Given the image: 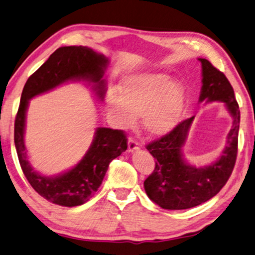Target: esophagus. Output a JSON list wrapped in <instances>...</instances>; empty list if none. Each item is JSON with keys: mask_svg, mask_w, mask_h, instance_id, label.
I'll list each match as a JSON object with an SVG mask.
<instances>
[{"mask_svg": "<svg viewBox=\"0 0 255 255\" xmlns=\"http://www.w3.org/2000/svg\"><path fill=\"white\" fill-rule=\"evenodd\" d=\"M139 148H140V144L137 143V141L134 139V137H130V139H128V152H134V151Z\"/></svg>", "mask_w": 255, "mask_h": 255, "instance_id": "34e87169", "label": "esophagus"}]
</instances>
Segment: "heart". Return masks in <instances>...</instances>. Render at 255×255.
Listing matches in <instances>:
<instances>
[{"mask_svg": "<svg viewBox=\"0 0 255 255\" xmlns=\"http://www.w3.org/2000/svg\"><path fill=\"white\" fill-rule=\"evenodd\" d=\"M120 96L106 98L109 118L120 128H130L141 115L143 130L150 135H163L175 127L182 112L185 87L178 79L161 73L127 76L119 85Z\"/></svg>", "mask_w": 255, "mask_h": 255, "instance_id": "heart-1", "label": "heart"}]
</instances>
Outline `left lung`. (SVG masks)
Here are the masks:
<instances>
[{
  "label": "left lung",
  "mask_w": 255,
  "mask_h": 255,
  "mask_svg": "<svg viewBox=\"0 0 255 255\" xmlns=\"http://www.w3.org/2000/svg\"><path fill=\"white\" fill-rule=\"evenodd\" d=\"M202 62V92L199 102H223L233 119L226 146L218 160L206 167H196L185 159L184 146L194 116L182 121L168 134L146 145L155 159L153 172L144 180V189L153 203L164 209L191 208L220 193L233 171L240 128V109L229 79L211 62Z\"/></svg>",
  "instance_id": "8db88e82"
}]
</instances>
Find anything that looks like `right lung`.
Masks as SVG:
<instances>
[{
	"mask_svg": "<svg viewBox=\"0 0 255 255\" xmlns=\"http://www.w3.org/2000/svg\"><path fill=\"white\" fill-rule=\"evenodd\" d=\"M109 60L93 49L83 46L58 48L40 68L30 76L23 87L14 122V144L20 166L29 184L44 199L65 207L83 205L101 186L112 160L128 149L122 130L97 128L84 158L61 175L46 177L35 172L26 157L24 145L25 113L29 100L51 91L68 80H87L103 100L106 83L103 79Z\"/></svg>",
	"mask_w": 255,
	"mask_h": 255,
	"instance_id": "obj_1",
	"label": "right lung"
}]
</instances>
